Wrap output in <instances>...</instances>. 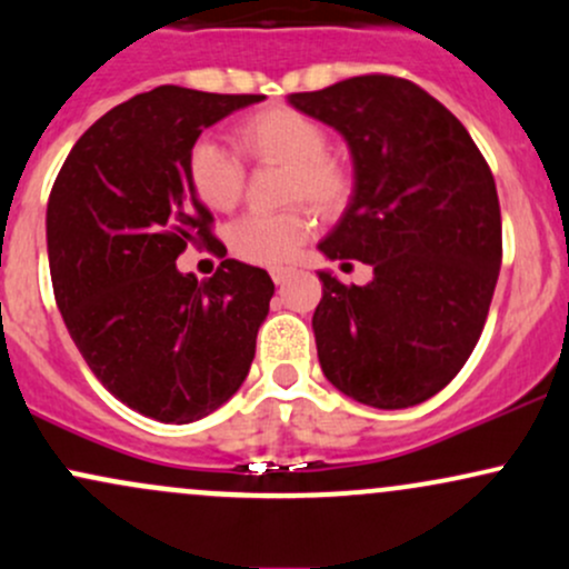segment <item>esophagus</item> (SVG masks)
I'll list each match as a JSON object with an SVG mask.
<instances>
[{"label":"esophagus","mask_w":569,"mask_h":569,"mask_svg":"<svg viewBox=\"0 0 569 569\" xmlns=\"http://www.w3.org/2000/svg\"><path fill=\"white\" fill-rule=\"evenodd\" d=\"M272 274V280H274V283H286V280H289L291 278V270H286V267H274V270L270 272Z\"/></svg>","instance_id":"34e87169"}]
</instances>
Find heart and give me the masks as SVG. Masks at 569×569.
I'll list each match as a JSON object with an SVG mask.
<instances>
[{"label":"heart","mask_w":569,"mask_h":569,"mask_svg":"<svg viewBox=\"0 0 569 569\" xmlns=\"http://www.w3.org/2000/svg\"><path fill=\"white\" fill-rule=\"evenodd\" d=\"M329 132L308 112L274 104L246 118L237 129V148L256 164H283L280 193L286 202L305 199L321 213H340L353 197V170L346 159L329 153ZM189 180L208 208L232 210L246 191V161L223 142H193ZM316 232V216L297 202L278 213L253 210L229 229V248L251 264L283 267Z\"/></svg>","instance_id":"1"}]
</instances>
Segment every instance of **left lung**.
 Returning <instances> with one entry per match:
<instances>
[{
	"instance_id": "left-lung-1",
	"label": "left lung",
	"mask_w": 569,
	"mask_h": 569,
	"mask_svg": "<svg viewBox=\"0 0 569 569\" xmlns=\"http://www.w3.org/2000/svg\"><path fill=\"white\" fill-rule=\"evenodd\" d=\"M289 102L348 140L356 189L329 259L372 264L367 286L321 272L318 361L380 410L446 389L478 346L502 264L495 174L451 110L395 74H359Z\"/></svg>"
}]
</instances>
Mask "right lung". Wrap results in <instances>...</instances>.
<instances>
[{
  "mask_svg": "<svg viewBox=\"0 0 569 569\" xmlns=\"http://www.w3.org/2000/svg\"><path fill=\"white\" fill-rule=\"evenodd\" d=\"M261 93L159 86L104 112L72 146L48 199L56 305L99 383L142 416L189 423L246 380L274 283L223 259L189 180V151ZM189 244L222 259L213 279L173 267Z\"/></svg>",
  "mask_w": 569,
  "mask_h": 569,
  "instance_id": "add662e5",
  "label": "right lung"
}]
</instances>
